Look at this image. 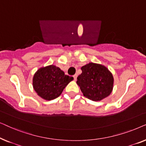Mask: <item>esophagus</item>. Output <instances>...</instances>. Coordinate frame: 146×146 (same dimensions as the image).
Instances as JSON below:
<instances>
[{"label": "esophagus", "mask_w": 146, "mask_h": 146, "mask_svg": "<svg viewBox=\"0 0 146 146\" xmlns=\"http://www.w3.org/2000/svg\"><path fill=\"white\" fill-rule=\"evenodd\" d=\"M77 76H78V75L76 74H74V75L73 76V77H74V79L75 80H76V78H77Z\"/></svg>", "instance_id": "1"}]
</instances>
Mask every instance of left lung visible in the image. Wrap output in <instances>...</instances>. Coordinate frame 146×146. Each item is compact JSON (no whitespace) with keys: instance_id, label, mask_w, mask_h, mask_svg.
<instances>
[{"instance_id":"left-lung-1","label":"left lung","mask_w":146,"mask_h":146,"mask_svg":"<svg viewBox=\"0 0 146 146\" xmlns=\"http://www.w3.org/2000/svg\"><path fill=\"white\" fill-rule=\"evenodd\" d=\"M82 72L77 78V84L83 95L94 101H100L110 94L113 78L106 67L89 63L81 68Z\"/></svg>"}]
</instances>
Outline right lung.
<instances>
[{
	"label": "right lung",
	"mask_w": 146,
	"mask_h": 146,
	"mask_svg": "<svg viewBox=\"0 0 146 146\" xmlns=\"http://www.w3.org/2000/svg\"><path fill=\"white\" fill-rule=\"evenodd\" d=\"M73 77L65 75L58 67L54 65L41 68L33 77V87L38 95L46 100L59 96Z\"/></svg>",
	"instance_id": "obj_1"
}]
</instances>
